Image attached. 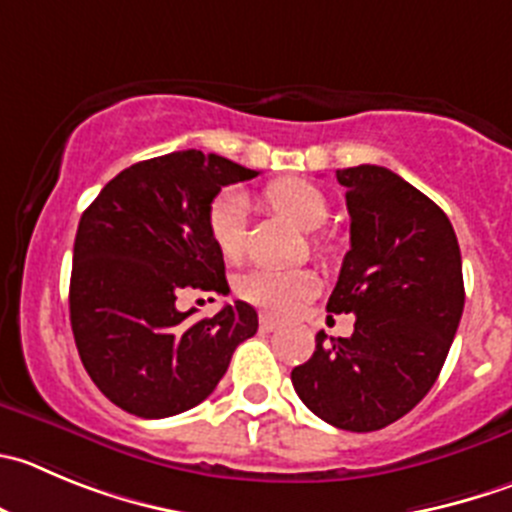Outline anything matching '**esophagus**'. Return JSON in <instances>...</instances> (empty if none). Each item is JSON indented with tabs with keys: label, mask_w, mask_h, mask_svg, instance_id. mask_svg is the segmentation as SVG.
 <instances>
[{
	"label": "esophagus",
	"mask_w": 512,
	"mask_h": 512,
	"mask_svg": "<svg viewBox=\"0 0 512 512\" xmlns=\"http://www.w3.org/2000/svg\"><path fill=\"white\" fill-rule=\"evenodd\" d=\"M259 324H261V332H274V329H279V321L269 314H261Z\"/></svg>",
	"instance_id": "obj_1"
}]
</instances>
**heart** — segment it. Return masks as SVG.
<instances>
[{"label": "heart", "mask_w": 512, "mask_h": 512, "mask_svg": "<svg viewBox=\"0 0 512 512\" xmlns=\"http://www.w3.org/2000/svg\"><path fill=\"white\" fill-rule=\"evenodd\" d=\"M264 198L304 231H316L329 218L324 193L304 180H274ZM208 233L223 259H241L246 251V198L241 193L226 191L211 203ZM236 291L266 314L289 316L319 291V276L311 269H251L236 281Z\"/></svg>", "instance_id": "1"}]
</instances>
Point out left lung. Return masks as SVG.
<instances>
[{
	"instance_id": "8db88e82",
	"label": "left lung",
	"mask_w": 512,
	"mask_h": 512,
	"mask_svg": "<svg viewBox=\"0 0 512 512\" xmlns=\"http://www.w3.org/2000/svg\"><path fill=\"white\" fill-rule=\"evenodd\" d=\"M347 188L352 248L326 311L354 314V334H316L291 372L296 394L329 425L372 432L405 417L430 392L465 306L450 218L382 165L337 170Z\"/></svg>"
}]
</instances>
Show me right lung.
Returning <instances> with one entry per match:
<instances>
[{"label": "right lung", "instance_id": "1", "mask_svg": "<svg viewBox=\"0 0 512 512\" xmlns=\"http://www.w3.org/2000/svg\"><path fill=\"white\" fill-rule=\"evenodd\" d=\"M256 175L221 155L178 150L125 168L82 213L72 334L90 379L120 410L160 420L201 405L259 329L246 301L198 321L175 306L183 291H228L208 208L223 186Z\"/></svg>", "mask_w": 512, "mask_h": 512}]
</instances>
